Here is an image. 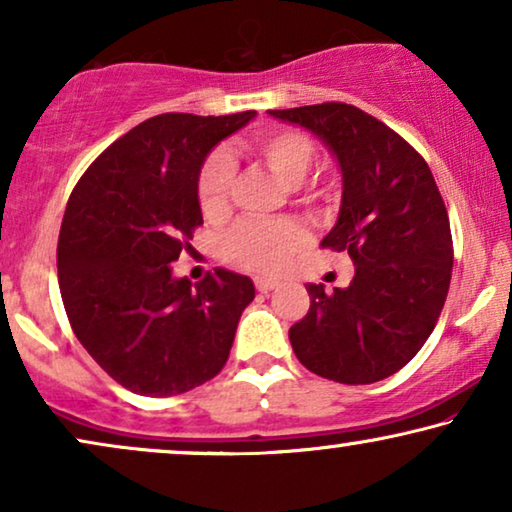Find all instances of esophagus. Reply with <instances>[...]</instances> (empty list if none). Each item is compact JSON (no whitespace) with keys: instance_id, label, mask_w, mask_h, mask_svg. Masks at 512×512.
<instances>
[{"instance_id":"1","label":"esophagus","mask_w":512,"mask_h":512,"mask_svg":"<svg viewBox=\"0 0 512 512\" xmlns=\"http://www.w3.org/2000/svg\"><path fill=\"white\" fill-rule=\"evenodd\" d=\"M254 284H256V289L261 291V293H268V291H272L277 286V279H270V277H256L254 279Z\"/></svg>"}]
</instances>
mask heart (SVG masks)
<instances>
[{
    "mask_svg": "<svg viewBox=\"0 0 512 512\" xmlns=\"http://www.w3.org/2000/svg\"><path fill=\"white\" fill-rule=\"evenodd\" d=\"M249 149L282 184L289 186L298 207L317 209L328 198V188L305 184L307 172L317 156V144L310 135L296 128H268L251 137ZM235 184V165L228 153H209L198 172V202L207 219H223L230 212V193ZM305 244V233L298 223L279 221H240L221 240L223 261L235 268L270 275Z\"/></svg>",
    "mask_w": 512,
    "mask_h": 512,
    "instance_id": "1",
    "label": "heart"
}]
</instances>
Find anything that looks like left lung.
Returning <instances> with one entry per match:
<instances>
[{
  "label": "left lung",
  "mask_w": 512,
  "mask_h": 512,
  "mask_svg": "<svg viewBox=\"0 0 512 512\" xmlns=\"http://www.w3.org/2000/svg\"><path fill=\"white\" fill-rule=\"evenodd\" d=\"M312 130L342 170V205L321 247L347 251L345 289L307 284L310 310L289 328L298 361L340 384H373L415 356L443 312L452 279L447 209L426 160L354 104L270 111Z\"/></svg>",
  "instance_id": "8db88e82"
}]
</instances>
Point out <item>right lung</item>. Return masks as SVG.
<instances>
[{
  "mask_svg": "<svg viewBox=\"0 0 512 512\" xmlns=\"http://www.w3.org/2000/svg\"><path fill=\"white\" fill-rule=\"evenodd\" d=\"M254 116H153L102 151L69 195L58 237L67 319L132 394H184L226 366L254 282L219 268L193 286L170 263L202 226L195 186L207 153Z\"/></svg>",
  "mask_w": 512,
  "mask_h": 512,
  "instance_id": "1",
  "label": "right lung"
}]
</instances>
